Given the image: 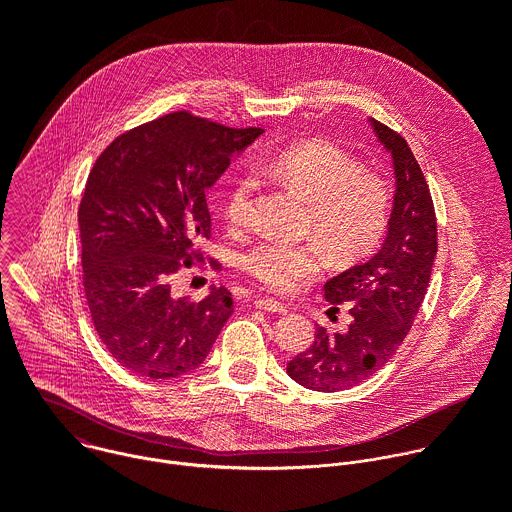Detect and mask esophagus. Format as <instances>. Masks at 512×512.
<instances>
[{
    "mask_svg": "<svg viewBox=\"0 0 512 512\" xmlns=\"http://www.w3.org/2000/svg\"><path fill=\"white\" fill-rule=\"evenodd\" d=\"M255 308L265 310V312H273V314H285V312H287V308H285L281 302L271 300V298H259V300H255Z\"/></svg>",
    "mask_w": 512,
    "mask_h": 512,
    "instance_id": "obj_1",
    "label": "esophagus"
}]
</instances>
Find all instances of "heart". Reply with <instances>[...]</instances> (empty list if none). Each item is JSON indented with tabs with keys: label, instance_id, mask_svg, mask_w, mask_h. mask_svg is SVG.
Returning <instances> with one entry per match:
<instances>
[{
	"label": "heart",
	"instance_id": "obj_1",
	"mask_svg": "<svg viewBox=\"0 0 512 512\" xmlns=\"http://www.w3.org/2000/svg\"><path fill=\"white\" fill-rule=\"evenodd\" d=\"M259 168L310 202L306 233L318 239L334 261L362 259L383 239L391 210L389 190L379 176L360 172L358 162L336 145L326 141L296 143L261 158ZM257 188L255 172H243L233 180L223 204L225 221L231 227L249 225ZM320 245L265 239L243 255L241 267L275 294H289L298 283L322 271Z\"/></svg>",
	"mask_w": 512,
	"mask_h": 512
}]
</instances>
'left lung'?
<instances>
[{
	"instance_id": "8db88e82",
	"label": "left lung",
	"mask_w": 512,
	"mask_h": 512,
	"mask_svg": "<svg viewBox=\"0 0 512 512\" xmlns=\"http://www.w3.org/2000/svg\"><path fill=\"white\" fill-rule=\"evenodd\" d=\"M393 160L395 192L381 249L324 283V298L346 304V332L316 328L314 344L287 362V375L306 389L336 393L367 381L393 358L423 304L437 253V223L425 176L407 141L369 119Z\"/></svg>"
}]
</instances>
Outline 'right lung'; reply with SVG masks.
<instances>
[{"label": "right lung", "instance_id": "add662e5", "mask_svg": "<svg viewBox=\"0 0 512 512\" xmlns=\"http://www.w3.org/2000/svg\"><path fill=\"white\" fill-rule=\"evenodd\" d=\"M263 129L186 111L119 135L95 162L79 208L83 283L95 330L127 371L172 379L200 367L233 314L231 291H172L210 235L204 192Z\"/></svg>", "mask_w": 512, "mask_h": 512}]
</instances>
